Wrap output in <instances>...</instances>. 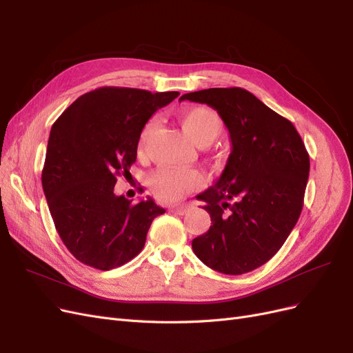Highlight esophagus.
I'll use <instances>...</instances> for the list:
<instances>
[{
  "label": "esophagus",
  "instance_id": "34e87169",
  "mask_svg": "<svg viewBox=\"0 0 353 353\" xmlns=\"http://www.w3.org/2000/svg\"><path fill=\"white\" fill-rule=\"evenodd\" d=\"M172 212L178 213V215H184V213L188 212V206H185V205H183V206H175V208H172Z\"/></svg>",
  "mask_w": 353,
  "mask_h": 353
}]
</instances>
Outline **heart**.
Returning <instances> with one entry per match:
<instances>
[{
    "label": "heart",
    "mask_w": 353,
    "mask_h": 353,
    "mask_svg": "<svg viewBox=\"0 0 353 353\" xmlns=\"http://www.w3.org/2000/svg\"><path fill=\"white\" fill-rule=\"evenodd\" d=\"M179 121L185 134L200 147L210 145L223 132V128H225L221 114L216 110L206 108V105H196V108L184 109L179 113ZM154 126L156 117H152L141 128L137 143L138 153H143ZM148 184H150L159 200L175 201L199 188L203 184V175L193 168L179 169L163 166L156 169L150 175Z\"/></svg>",
    "instance_id": "heart-1"
}]
</instances>
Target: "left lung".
Instances as JSON below:
<instances>
[{"label":"left lung","instance_id":"left-lung-1","mask_svg":"<svg viewBox=\"0 0 353 353\" xmlns=\"http://www.w3.org/2000/svg\"><path fill=\"white\" fill-rule=\"evenodd\" d=\"M205 103L228 128L232 150L215 185L197 196L212 225L193 240L209 268L240 275L281 249L303 208L309 154L294 125L239 87L184 94Z\"/></svg>","mask_w":353,"mask_h":353}]
</instances>
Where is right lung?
<instances>
[{"label":"right lung","instance_id":"right-lung-1","mask_svg":"<svg viewBox=\"0 0 353 353\" xmlns=\"http://www.w3.org/2000/svg\"><path fill=\"white\" fill-rule=\"evenodd\" d=\"M179 95L101 87L81 95L52 123L42 188L56 230L79 262L109 271L130 262L148 228L165 213L152 199L132 203L113 193L131 176L141 128Z\"/></svg>","mask_w":353,"mask_h":353}]
</instances>
